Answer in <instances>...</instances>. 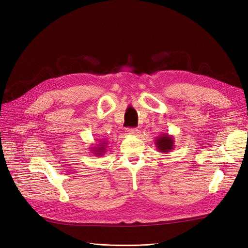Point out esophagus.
<instances>
[{"label":"esophagus","instance_id":"34e87169","mask_svg":"<svg viewBox=\"0 0 248 248\" xmlns=\"http://www.w3.org/2000/svg\"><path fill=\"white\" fill-rule=\"evenodd\" d=\"M125 133H127L128 135H135V134H138V129L128 128L127 130H125Z\"/></svg>","mask_w":248,"mask_h":248}]
</instances>
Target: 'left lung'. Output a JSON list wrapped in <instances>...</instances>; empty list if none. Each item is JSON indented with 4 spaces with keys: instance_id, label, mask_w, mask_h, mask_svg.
I'll return each instance as SVG.
<instances>
[{
    "instance_id": "obj_1",
    "label": "left lung",
    "mask_w": 248,
    "mask_h": 248,
    "mask_svg": "<svg viewBox=\"0 0 248 248\" xmlns=\"http://www.w3.org/2000/svg\"><path fill=\"white\" fill-rule=\"evenodd\" d=\"M155 145L157 147V149H159L163 154H166V152H170L172 147H173V139L172 136L168 135V134H162L161 136H159L155 140Z\"/></svg>"
}]
</instances>
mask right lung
I'll return each mask as SVG.
<instances>
[{"mask_svg":"<svg viewBox=\"0 0 248 248\" xmlns=\"http://www.w3.org/2000/svg\"><path fill=\"white\" fill-rule=\"evenodd\" d=\"M105 145H107V143H101L99 147H96V148L93 150L94 152V155H102V154H104V150H105Z\"/></svg>","mask_w":248,"mask_h":248,"instance_id":"right-lung-1","label":"right lung"}]
</instances>
